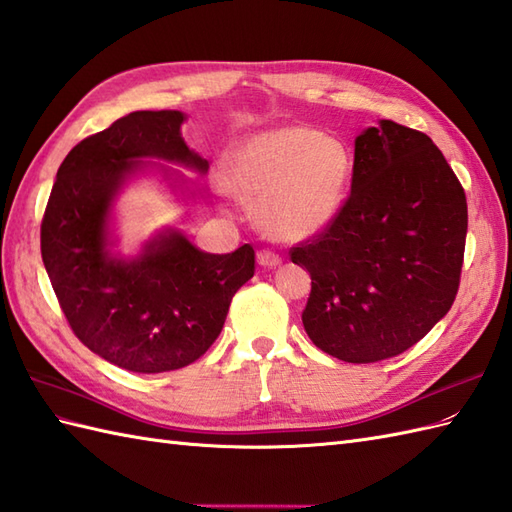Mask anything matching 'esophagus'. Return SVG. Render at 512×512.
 I'll use <instances>...</instances> for the list:
<instances>
[{
  "mask_svg": "<svg viewBox=\"0 0 512 512\" xmlns=\"http://www.w3.org/2000/svg\"><path fill=\"white\" fill-rule=\"evenodd\" d=\"M256 260H258V265L271 267V269L278 267L282 263V258L276 252H271V249H260V252L256 254Z\"/></svg>",
  "mask_w": 512,
  "mask_h": 512,
  "instance_id": "1",
  "label": "esophagus"
}]
</instances>
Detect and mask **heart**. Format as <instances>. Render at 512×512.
<instances>
[{"label":"heart","instance_id":"b5f03b06","mask_svg":"<svg viewBox=\"0 0 512 512\" xmlns=\"http://www.w3.org/2000/svg\"><path fill=\"white\" fill-rule=\"evenodd\" d=\"M350 175L346 144L302 124L247 135L223 160L225 188L256 201L260 230L287 243L320 234L339 217Z\"/></svg>","mask_w":512,"mask_h":512}]
</instances>
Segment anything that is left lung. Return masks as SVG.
<instances>
[{
    "label": "left lung",
    "instance_id": "obj_1",
    "mask_svg": "<svg viewBox=\"0 0 512 512\" xmlns=\"http://www.w3.org/2000/svg\"><path fill=\"white\" fill-rule=\"evenodd\" d=\"M464 241L467 197L431 138L392 120L361 131L342 212L291 249L311 274L306 335L348 363L401 355L456 300Z\"/></svg>",
    "mask_w": 512,
    "mask_h": 512
}]
</instances>
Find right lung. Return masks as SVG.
<instances>
[{"mask_svg":"<svg viewBox=\"0 0 512 512\" xmlns=\"http://www.w3.org/2000/svg\"><path fill=\"white\" fill-rule=\"evenodd\" d=\"M181 111H133L89 135L56 173L41 223V256L74 335L113 366L155 374L197 361L225 324L234 293L254 276V247L208 254L179 230L138 256L111 252V210L127 179L173 162L203 175L208 160L181 138Z\"/></svg>","mask_w":512,"mask_h":512,"instance_id":"obj_1","label":"right lung"}]
</instances>
